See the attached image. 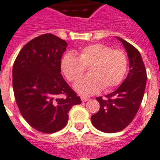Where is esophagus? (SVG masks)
Returning <instances> with one entry per match:
<instances>
[{
    "label": "esophagus",
    "mask_w": 160,
    "mask_h": 160,
    "mask_svg": "<svg viewBox=\"0 0 160 160\" xmlns=\"http://www.w3.org/2000/svg\"><path fill=\"white\" fill-rule=\"evenodd\" d=\"M80 98H81V101H82L83 102H87V101H89V98L88 97H86V96H81V97H80Z\"/></svg>",
    "instance_id": "obj_1"
}]
</instances>
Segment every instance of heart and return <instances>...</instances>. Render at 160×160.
<instances>
[{"mask_svg":"<svg viewBox=\"0 0 160 160\" xmlns=\"http://www.w3.org/2000/svg\"><path fill=\"white\" fill-rule=\"evenodd\" d=\"M128 58L123 51L113 49L102 43L85 46L79 57L68 53L61 61V68L70 82H76L88 68L90 75L75 85L83 95H92L102 89L109 91L120 84L126 75Z\"/></svg>","mask_w":160,"mask_h":160,"instance_id":"heart-1","label":"heart"}]
</instances>
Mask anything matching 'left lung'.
<instances>
[{
	"instance_id": "left-lung-1",
	"label": "left lung",
	"mask_w": 160,
	"mask_h": 160,
	"mask_svg": "<svg viewBox=\"0 0 160 160\" xmlns=\"http://www.w3.org/2000/svg\"><path fill=\"white\" fill-rule=\"evenodd\" d=\"M123 43L129 58L128 75L117 91L102 98L98 112L91 117V122L98 130L112 133L123 130L133 120L142 103L147 80V72L139 51L125 40Z\"/></svg>"
}]
</instances>
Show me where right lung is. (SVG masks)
Returning <instances> with one entry per match:
<instances>
[{"label": "right lung", "instance_id": "right-lung-1", "mask_svg": "<svg viewBox=\"0 0 160 160\" xmlns=\"http://www.w3.org/2000/svg\"><path fill=\"white\" fill-rule=\"evenodd\" d=\"M67 45L53 34H42L23 46L13 64L12 86L21 115L40 132L61 130L72 107L81 103L60 74Z\"/></svg>", "mask_w": 160, "mask_h": 160}]
</instances>
